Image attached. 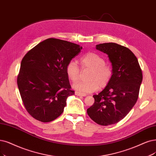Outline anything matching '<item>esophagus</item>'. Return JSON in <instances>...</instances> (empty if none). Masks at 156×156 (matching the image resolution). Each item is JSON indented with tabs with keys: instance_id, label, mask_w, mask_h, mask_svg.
<instances>
[{
	"instance_id": "obj_1",
	"label": "esophagus",
	"mask_w": 156,
	"mask_h": 156,
	"mask_svg": "<svg viewBox=\"0 0 156 156\" xmlns=\"http://www.w3.org/2000/svg\"><path fill=\"white\" fill-rule=\"evenodd\" d=\"M75 94L78 96H86L87 94H83V93H80L79 92H75Z\"/></svg>"
}]
</instances>
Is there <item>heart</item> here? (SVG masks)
I'll list each match as a JSON object with an SVG mask.
<instances>
[{
	"label": "heart",
	"instance_id": "heart-1",
	"mask_svg": "<svg viewBox=\"0 0 156 156\" xmlns=\"http://www.w3.org/2000/svg\"><path fill=\"white\" fill-rule=\"evenodd\" d=\"M104 58L94 53H88L80 58L83 69H90L87 76L88 81L79 82L73 88L80 93H91L104 87L110 81L112 75V67L105 64ZM66 74L72 82H76L80 78V68L75 60L69 61L66 67Z\"/></svg>",
	"mask_w": 156,
	"mask_h": 156
}]
</instances>
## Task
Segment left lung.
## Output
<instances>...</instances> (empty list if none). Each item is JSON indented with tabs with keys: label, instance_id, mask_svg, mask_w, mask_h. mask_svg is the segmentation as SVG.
<instances>
[{
	"label": "left lung",
	"instance_id": "obj_1",
	"mask_svg": "<svg viewBox=\"0 0 156 156\" xmlns=\"http://www.w3.org/2000/svg\"><path fill=\"white\" fill-rule=\"evenodd\" d=\"M108 55L112 75L105 89L93 96L94 104L87 114L100 125L115 124L123 119L136 104L143 75L136 56L127 48L116 43L96 45Z\"/></svg>",
	"mask_w": 156,
	"mask_h": 156
}]
</instances>
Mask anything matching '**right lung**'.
<instances>
[{
  "instance_id": "right-lung-1",
  "label": "right lung",
  "mask_w": 156,
  "mask_h": 156,
  "mask_svg": "<svg viewBox=\"0 0 156 156\" xmlns=\"http://www.w3.org/2000/svg\"><path fill=\"white\" fill-rule=\"evenodd\" d=\"M82 47L56 38H48L27 52L21 62L17 78L27 111L40 122L59 117L67 98L74 95L66 67Z\"/></svg>"
}]
</instances>
